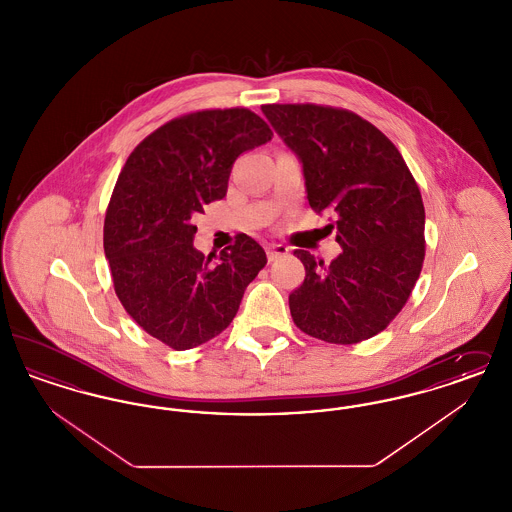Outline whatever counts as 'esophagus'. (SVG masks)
<instances>
[{"label":"esophagus","mask_w":512,"mask_h":512,"mask_svg":"<svg viewBox=\"0 0 512 512\" xmlns=\"http://www.w3.org/2000/svg\"><path fill=\"white\" fill-rule=\"evenodd\" d=\"M288 247L282 244H270L267 245V255L268 261H274V259H278V257H282V255H288Z\"/></svg>","instance_id":"34e87169"}]
</instances>
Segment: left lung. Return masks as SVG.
Instances as JSON below:
<instances>
[{"instance_id": "obj_1", "label": "left lung", "mask_w": 512, "mask_h": 512, "mask_svg": "<svg viewBox=\"0 0 512 512\" xmlns=\"http://www.w3.org/2000/svg\"><path fill=\"white\" fill-rule=\"evenodd\" d=\"M268 122L303 163L315 213L336 217L340 255L330 263L295 249L305 280L290 293L295 326L317 340L351 345L388 328L413 293L424 263V203L399 149L353 111L270 103Z\"/></svg>"}]
</instances>
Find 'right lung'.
Wrapping results in <instances>:
<instances>
[{"label": "right lung", "instance_id": "obj_1", "mask_svg": "<svg viewBox=\"0 0 512 512\" xmlns=\"http://www.w3.org/2000/svg\"><path fill=\"white\" fill-rule=\"evenodd\" d=\"M270 136L245 107L203 109L153 130L122 167L103 224L113 286L136 324L174 351L224 332L267 265L265 249L245 234L205 257L192 217L226 195L234 161Z\"/></svg>", "mask_w": 512, "mask_h": 512}]
</instances>
